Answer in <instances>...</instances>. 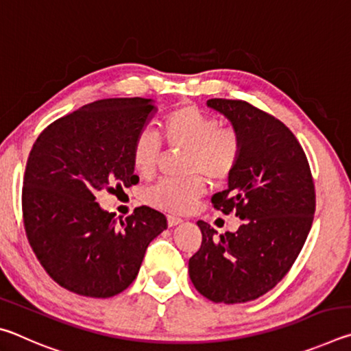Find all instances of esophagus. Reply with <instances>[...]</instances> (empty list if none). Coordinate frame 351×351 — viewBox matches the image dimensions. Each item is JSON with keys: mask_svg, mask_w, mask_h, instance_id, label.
Instances as JSON below:
<instances>
[{"mask_svg": "<svg viewBox=\"0 0 351 351\" xmlns=\"http://www.w3.org/2000/svg\"><path fill=\"white\" fill-rule=\"evenodd\" d=\"M167 223L171 228V226H176V224L182 223V218L178 217V215H173V213H170V215H167Z\"/></svg>", "mask_w": 351, "mask_h": 351, "instance_id": "34e87169", "label": "esophagus"}]
</instances>
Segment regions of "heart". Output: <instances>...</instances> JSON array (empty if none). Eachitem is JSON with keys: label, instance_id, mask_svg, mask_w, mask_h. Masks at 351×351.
<instances>
[{"label": "heart", "instance_id": "b5f03b06", "mask_svg": "<svg viewBox=\"0 0 351 351\" xmlns=\"http://www.w3.org/2000/svg\"><path fill=\"white\" fill-rule=\"evenodd\" d=\"M162 133L170 145L187 148L189 171H201L210 180H224L240 158V138L235 130L219 127L217 117L187 105L171 111L162 122ZM161 141L152 130H142L133 144V165L141 175L156 167ZM206 182L199 173L186 178H164L147 192V201L167 210L184 212L203 197Z\"/></svg>", "mask_w": 351, "mask_h": 351}]
</instances>
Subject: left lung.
Segmentation results:
<instances>
[{
  "instance_id": "1",
  "label": "left lung",
  "mask_w": 351,
  "mask_h": 351,
  "mask_svg": "<svg viewBox=\"0 0 351 351\" xmlns=\"http://www.w3.org/2000/svg\"><path fill=\"white\" fill-rule=\"evenodd\" d=\"M207 106L232 123L241 144L228 189L212 204L226 215L235 210L243 224L218 237L199 219L203 241L189 276L215 304H245L274 288L304 247L316 209L313 176L304 148L278 119L243 100L210 99Z\"/></svg>"
}]
</instances>
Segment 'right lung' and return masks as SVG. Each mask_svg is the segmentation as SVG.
<instances>
[{
  "mask_svg": "<svg viewBox=\"0 0 351 351\" xmlns=\"http://www.w3.org/2000/svg\"><path fill=\"white\" fill-rule=\"evenodd\" d=\"M153 112L152 99L97 100L35 141L23 180V219L41 266L64 289L99 299L122 293L148 245L167 229L164 213L148 206L117 223L96 198L104 189L139 182L133 144Z\"/></svg>",
  "mask_w": 351,
  "mask_h": 351,
  "instance_id": "1",
  "label": "right lung"
}]
</instances>
